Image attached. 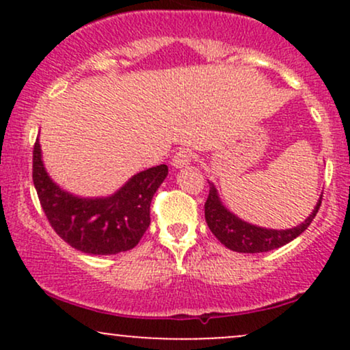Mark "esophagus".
I'll list each match as a JSON object with an SVG mask.
<instances>
[{"instance_id":"obj_1","label":"esophagus","mask_w":350,"mask_h":350,"mask_svg":"<svg viewBox=\"0 0 350 350\" xmlns=\"http://www.w3.org/2000/svg\"><path fill=\"white\" fill-rule=\"evenodd\" d=\"M192 161V152L189 150H179L172 156V166L174 167H186Z\"/></svg>"}]
</instances>
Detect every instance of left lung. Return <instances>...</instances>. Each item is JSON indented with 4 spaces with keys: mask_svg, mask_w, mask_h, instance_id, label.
<instances>
[{
    "mask_svg": "<svg viewBox=\"0 0 350 350\" xmlns=\"http://www.w3.org/2000/svg\"><path fill=\"white\" fill-rule=\"evenodd\" d=\"M208 187H211L208 189V198L206 200V206H204L207 226L212 234L217 237V240H220V243L226 245L228 250L239 253L270 252L290 243L309 227V224L312 222L317 211H319L321 200H323V192H321V198L317 200L314 211L299 226L286 228V230H275V228L256 227L239 219L220 202L214 184L208 183Z\"/></svg>",
    "mask_w": 350,
    "mask_h": 350,
    "instance_id": "left-lung-1",
    "label": "left lung"
}]
</instances>
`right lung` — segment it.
<instances>
[{"label":"right lung","instance_id":"right-lung-1","mask_svg":"<svg viewBox=\"0 0 350 350\" xmlns=\"http://www.w3.org/2000/svg\"><path fill=\"white\" fill-rule=\"evenodd\" d=\"M167 176L166 164L128 179L108 198H77L47 174L39 138L33 151V180L44 214L64 242L88 255H115L138 245L150 227L151 200Z\"/></svg>","mask_w":350,"mask_h":350}]
</instances>
